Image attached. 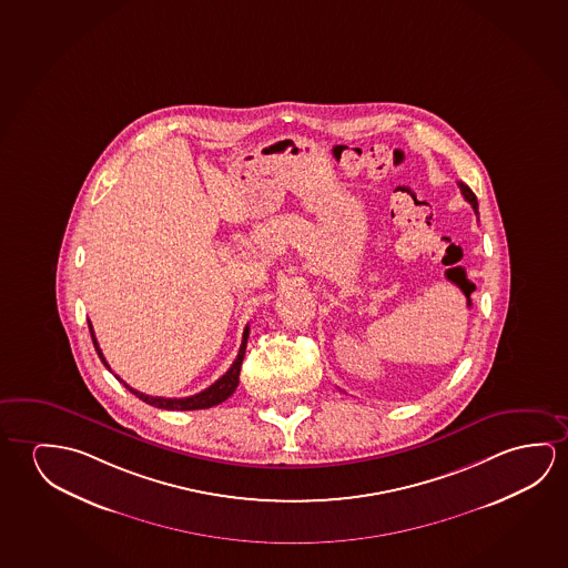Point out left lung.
Wrapping results in <instances>:
<instances>
[{
  "label": "left lung",
  "mask_w": 568,
  "mask_h": 568,
  "mask_svg": "<svg viewBox=\"0 0 568 568\" xmlns=\"http://www.w3.org/2000/svg\"><path fill=\"white\" fill-rule=\"evenodd\" d=\"M458 186H460V192H463L464 201L470 202L471 209L478 214V201H476V194L470 191V186L464 183H458Z\"/></svg>",
  "instance_id": "left-lung-1"
}]
</instances>
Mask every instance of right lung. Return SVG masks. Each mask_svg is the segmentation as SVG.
Listing matches in <instances>:
<instances>
[{
	"label": "right lung",
	"mask_w": 568,
	"mask_h": 568,
	"mask_svg": "<svg viewBox=\"0 0 568 568\" xmlns=\"http://www.w3.org/2000/svg\"><path fill=\"white\" fill-rule=\"evenodd\" d=\"M88 328H90V336H92V342H94V348H97L98 356L100 359L104 362V366L110 369L108 366V362H105L104 354H102V349L98 346L97 336H94V331H92V324L88 323ZM247 336H250V326H245L244 336H242V346H240V352H237L236 359H234V364L230 366L226 374L216 379L214 384L206 387L204 392L196 393V395H191V397H181V399H166V397H151V395H145V393L138 392V389H131L130 385L122 382L120 377V382H122L128 389H130L135 397H140L141 402L149 403V405H153V407H159V409H169V410H196V409H209V407H214V405H219V403L226 402L227 397L232 395V393L236 392L237 384H240V369H242V362H244L245 346H247ZM112 372V369H110Z\"/></svg>",
	"instance_id": "add662e5"
}]
</instances>
